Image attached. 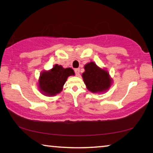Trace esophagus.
<instances>
[{"mask_svg": "<svg viewBox=\"0 0 153 153\" xmlns=\"http://www.w3.org/2000/svg\"><path fill=\"white\" fill-rule=\"evenodd\" d=\"M75 73H76V76H79V69H75Z\"/></svg>", "mask_w": 153, "mask_h": 153, "instance_id": "1", "label": "esophagus"}]
</instances>
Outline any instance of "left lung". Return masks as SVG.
Wrapping results in <instances>:
<instances>
[{"instance_id":"left-lung-1","label":"left lung","mask_w":153,"mask_h":153,"mask_svg":"<svg viewBox=\"0 0 153 153\" xmlns=\"http://www.w3.org/2000/svg\"><path fill=\"white\" fill-rule=\"evenodd\" d=\"M82 77L89 91L92 93H101L109 88L112 79L107 70L100 68L94 62L85 65Z\"/></svg>"}]
</instances>
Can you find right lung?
Masks as SVG:
<instances>
[{
  "instance_id": "right-lung-1",
  "label": "right lung",
  "mask_w": 153,
  "mask_h": 153,
  "mask_svg": "<svg viewBox=\"0 0 153 153\" xmlns=\"http://www.w3.org/2000/svg\"><path fill=\"white\" fill-rule=\"evenodd\" d=\"M74 75V71L71 68L65 69L56 64L51 70L41 73L38 80L39 89L46 96H55L63 90L67 77Z\"/></svg>"
}]
</instances>
